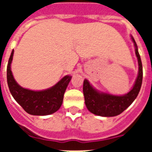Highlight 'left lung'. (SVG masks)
<instances>
[{
    "label": "left lung",
    "instance_id": "8db88e82",
    "mask_svg": "<svg viewBox=\"0 0 152 152\" xmlns=\"http://www.w3.org/2000/svg\"><path fill=\"white\" fill-rule=\"evenodd\" d=\"M132 40L134 43L135 52L139 64V73L133 88L126 95L118 96L99 92L95 90L87 80H84L83 86V95L86 106L91 113L102 117H114L126 110L137 97L141 88L143 67L137 45L132 37Z\"/></svg>",
    "mask_w": 152,
    "mask_h": 152
}]
</instances>
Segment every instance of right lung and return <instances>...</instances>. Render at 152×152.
<instances>
[{"label": "right lung", "mask_w": 152, "mask_h": 152, "mask_svg": "<svg viewBox=\"0 0 152 152\" xmlns=\"http://www.w3.org/2000/svg\"><path fill=\"white\" fill-rule=\"evenodd\" d=\"M14 50L12 51L7 67V82L11 94L27 113L31 115H49L55 113L61 106L64 94L71 76H65L50 89L40 91L28 90L20 87L13 77L11 71Z\"/></svg>", "instance_id": "obj_1"}]
</instances>
